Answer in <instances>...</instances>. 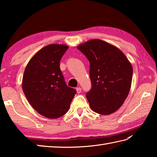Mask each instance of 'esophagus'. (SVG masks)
<instances>
[{
	"label": "esophagus",
	"mask_w": 157,
	"mask_h": 157,
	"mask_svg": "<svg viewBox=\"0 0 157 157\" xmlns=\"http://www.w3.org/2000/svg\"><path fill=\"white\" fill-rule=\"evenodd\" d=\"M76 91H77V93H78V94H79V93H80L81 92H82V89H81V88H76Z\"/></svg>",
	"instance_id": "esophagus-1"
}]
</instances>
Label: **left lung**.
Instances as JSON below:
<instances>
[{
    "mask_svg": "<svg viewBox=\"0 0 157 157\" xmlns=\"http://www.w3.org/2000/svg\"><path fill=\"white\" fill-rule=\"evenodd\" d=\"M78 48L90 63L92 86L86 96L91 109L104 115L117 111L131 88L132 64L121 50L101 40H90Z\"/></svg>",
    "mask_w": 157,
    "mask_h": 157,
    "instance_id": "1",
    "label": "left lung"
}]
</instances>
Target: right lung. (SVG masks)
<instances>
[{"label":"right lung","instance_id":"obj_1","mask_svg":"<svg viewBox=\"0 0 157 157\" xmlns=\"http://www.w3.org/2000/svg\"><path fill=\"white\" fill-rule=\"evenodd\" d=\"M68 48L58 44L44 46L29 60L23 73L22 89L28 102L49 119L64 115L76 94L67 86L60 69V61Z\"/></svg>","mask_w":157,"mask_h":157}]
</instances>
